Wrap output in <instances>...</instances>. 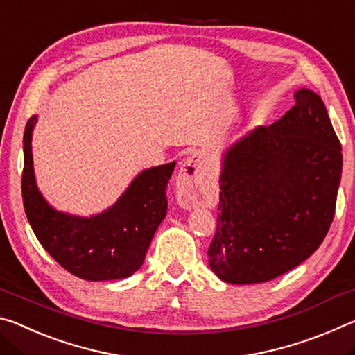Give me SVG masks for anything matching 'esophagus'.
Wrapping results in <instances>:
<instances>
[{
	"instance_id": "obj_1",
	"label": "esophagus",
	"mask_w": 355,
	"mask_h": 355,
	"mask_svg": "<svg viewBox=\"0 0 355 355\" xmlns=\"http://www.w3.org/2000/svg\"><path fill=\"white\" fill-rule=\"evenodd\" d=\"M205 164L200 156H189L180 169L177 177V199L180 205L192 208L202 200L205 194Z\"/></svg>"
}]
</instances>
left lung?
Here are the masks:
<instances>
[{"label":"left lung","instance_id":"obj_1","mask_svg":"<svg viewBox=\"0 0 355 355\" xmlns=\"http://www.w3.org/2000/svg\"><path fill=\"white\" fill-rule=\"evenodd\" d=\"M294 100L284 117L225 153L208 264L227 284H263L291 271L334 220L341 144L315 92L300 89Z\"/></svg>","mask_w":355,"mask_h":355}]
</instances>
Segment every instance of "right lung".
<instances>
[{
  "mask_svg": "<svg viewBox=\"0 0 355 355\" xmlns=\"http://www.w3.org/2000/svg\"><path fill=\"white\" fill-rule=\"evenodd\" d=\"M35 117L23 136L25 166L21 196L26 218L39 243L70 274L84 280L130 277L142 266L156 228L167 211V183L175 163L141 172L116 205L95 218H76L53 209L35 186L31 139Z\"/></svg>",
  "mask_w": 355,
  "mask_h": 355,
  "instance_id": "obj_1",
  "label": "right lung"
}]
</instances>
